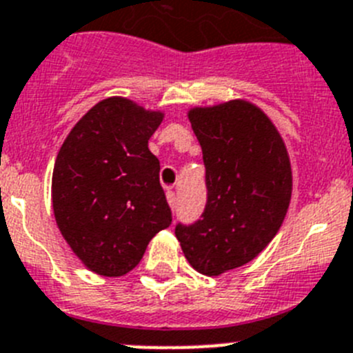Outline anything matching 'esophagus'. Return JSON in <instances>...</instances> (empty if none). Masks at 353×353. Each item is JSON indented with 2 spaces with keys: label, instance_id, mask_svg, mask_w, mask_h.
<instances>
[{
  "label": "esophagus",
  "instance_id": "esophagus-1",
  "mask_svg": "<svg viewBox=\"0 0 353 353\" xmlns=\"http://www.w3.org/2000/svg\"><path fill=\"white\" fill-rule=\"evenodd\" d=\"M166 198H168V203H170L171 208H174V206H176V194H174L171 189H168L166 190Z\"/></svg>",
  "mask_w": 353,
  "mask_h": 353
}]
</instances>
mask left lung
<instances>
[{"mask_svg": "<svg viewBox=\"0 0 353 353\" xmlns=\"http://www.w3.org/2000/svg\"><path fill=\"white\" fill-rule=\"evenodd\" d=\"M203 150L206 205L179 238L196 271L216 276L250 263L285 219L292 171L280 132L263 110L229 101L189 112Z\"/></svg>", "mask_w": 353, "mask_h": 353, "instance_id": "8db88e82", "label": "left lung"}]
</instances>
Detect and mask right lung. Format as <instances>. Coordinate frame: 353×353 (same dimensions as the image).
<instances>
[{"label": "right lung", "mask_w": 353, "mask_h": 353, "mask_svg": "<svg viewBox=\"0 0 353 353\" xmlns=\"http://www.w3.org/2000/svg\"><path fill=\"white\" fill-rule=\"evenodd\" d=\"M163 122L124 98L92 106L71 129L52 174V206L61 234L94 273L122 276L148 241L171 224L148 140Z\"/></svg>", "instance_id": "1"}]
</instances>
